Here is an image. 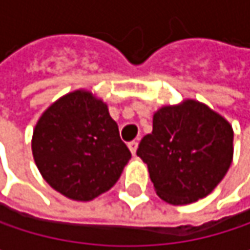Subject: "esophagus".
<instances>
[{"instance_id": "1", "label": "esophagus", "mask_w": 250, "mask_h": 250, "mask_svg": "<svg viewBox=\"0 0 250 250\" xmlns=\"http://www.w3.org/2000/svg\"><path fill=\"white\" fill-rule=\"evenodd\" d=\"M137 146H139V142H137V140H131V142L128 143V149H130V152H131L133 155H136Z\"/></svg>"}]
</instances>
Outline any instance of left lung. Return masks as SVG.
<instances>
[{"mask_svg":"<svg viewBox=\"0 0 250 250\" xmlns=\"http://www.w3.org/2000/svg\"><path fill=\"white\" fill-rule=\"evenodd\" d=\"M137 156L147 165L156 194L172 206L207 197L233 161V128L208 105L184 100L153 114Z\"/></svg>","mask_w":250,"mask_h":250,"instance_id":"obj_1","label":"left lung"}]
</instances>
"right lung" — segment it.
<instances>
[{"label": "right lung", "mask_w": 250, "mask_h": 250, "mask_svg": "<svg viewBox=\"0 0 250 250\" xmlns=\"http://www.w3.org/2000/svg\"><path fill=\"white\" fill-rule=\"evenodd\" d=\"M31 152L43 179L75 201L108 191L131 158L107 104L86 89L46 108L33 130Z\"/></svg>", "instance_id": "right-lung-1"}]
</instances>
